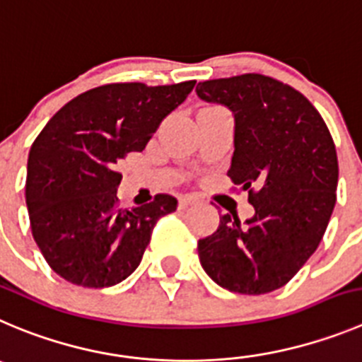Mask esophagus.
<instances>
[{"instance_id":"34e87169","label":"esophagus","mask_w":362,"mask_h":362,"mask_svg":"<svg viewBox=\"0 0 362 362\" xmlns=\"http://www.w3.org/2000/svg\"><path fill=\"white\" fill-rule=\"evenodd\" d=\"M194 204H198V198L191 197V194H184V197H180V200H178L180 209H185V207H189V205H194Z\"/></svg>"}]
</instances>
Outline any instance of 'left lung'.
Masks as SVG:
<instances>
[{"instance_id": "8db88e82", "label": "left lung", "mask_w": 362, "mask_h": 362, "mask_svg": "<svg viewBox=\"0 0 362 362\" xmlns=\"http://www.w3.org/2000/svg\"><path fill=\"white\" fill-rule=\"evenodd\" d=\"M197 93L234 114L228 177L255 209L246 223L223 214L218 230L198 241L202 268L232 293H272L298 273L327 230L339 175L332 135L302 93L272 76L207 80Z\"/></svg>"}]
</instances>
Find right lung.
<instances>
[{
  "label": "right lung",
  "instance_id": "add662e5",
  "mask_svg": "<svg viewBox=\"0 0 362 362\" xmlns=\"http://www.w3.org/2000/svg\"><path fill=\"white\" fill-rule=\"evenodd\" d=\"M194 80L173 86L119 82L66 103L37 135L28 157L26 207L32 235L49 268L83 288H109L139 266L158 219L177 198L155 194L119 207V162L143 151Z\"/></svg>",
  "mask_w": 362,
  "mask_h": 362
}]
</instances>
